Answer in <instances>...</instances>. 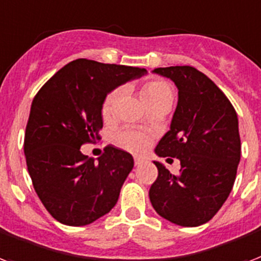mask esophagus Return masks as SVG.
<instances>
[{
	"instance_id": "1",
	"label": "esophagus",
	"mask_w": 261,
	"mask_h": 261,
	"mask_svg": "<svg viewBox=\"0 0 261 261\" xmlns=\"http://www.w3.org/2000/svg\"><path fill=\"white\" fill-rule=\"evenodd\" d=\"M145 163V160L141 159V158H135V166L136 167H140Z\"/></svg>"
}]
</instances>
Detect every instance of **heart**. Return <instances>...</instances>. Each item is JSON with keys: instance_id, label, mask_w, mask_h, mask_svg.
Instances as JSON below:
<instances>
[{"instance_id": "b5f03b06", "label": "heart", "mask_w": 261, "mask_h": 261, "mask_svg": "<svg viewBox=\"0 0 261 261\" xmlns=\"http://www.w3.org/2000/svg\"><path fill=\"white\" fill-rule=\"evenodd\" d=\"M118 95H120L118 89L110 91L109 94L106 95L105 101L102 103L103 118L110 117ZM141 97H143L144 102L148 103V102L156 101L160 98H174V93H172V87L168 82L163 79H151L144 83L141 87ZM152 141H153V136L151 133L141 130V129H125L117 136V143L124 149L132 152V153H144L149 148Z\"/></svg>"}]
</instances>
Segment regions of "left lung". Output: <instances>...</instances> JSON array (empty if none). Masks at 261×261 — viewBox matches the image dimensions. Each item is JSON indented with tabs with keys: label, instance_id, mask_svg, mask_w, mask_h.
I'll return each mask as SVG.
<instances>
[{
	"label": "left lung",
	"instance_id": "1",
	"mask_svg": "<svg viewBox=\"0 0 261 261\" xmlns=\"http://www.w3.org/2000/svg\"><path fill=\"white\" fill-rule=\"evenodd\" d=\"M178 87L170 130L156 145L160 158H176L178 175L153 162L159 175L149 189L156 213L180 226L206 224L228 199L241 156L239 118L216 83L191 66L155 68Z\"/></svg>",
	"mask_w": 261,
	"mask_h": 261
}]
</instances>
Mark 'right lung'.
Instances as JSON below:
<instances>
[{
  "label": "right lung",
  "instance_id": "obj_1",
  "mask_svg": "<svg viewBox=\"0 0 261 261\" xmlns=\"http://www.w3.org/2000/svg\"><path fill=\"white\" fill-rule=\"evenodd\" d=\"M145 72V68L76 59L35 95L24 153L37 197L56 221L89 225L117 203L133 168L132 155L108 145L97 163L83 155L81 147L101 139L102 103L108 93Z\"/></svg>",
  "mask_w": 261,
  "mask_h": 261
}]
</instances>
